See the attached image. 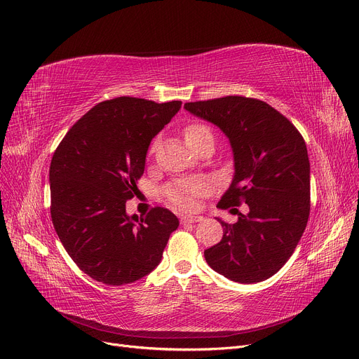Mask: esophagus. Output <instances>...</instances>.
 Segmentation results:
<instances>
[{"instance_id": "34e87169", "label": "esophagus", "mask_w": 359, "mask_h": 359, "mask_svg": "<svg viewBox=\"0 0 359 359\" xmlns=\"http://www.w3.org/2000/svg\"><path fill=\"white\" fill-rule=\"evenodd\" d=\"M202 219H203L202 217H196V215H183V217L180 218V222L182 224H195Z\"/></svg>"}]
</instances>
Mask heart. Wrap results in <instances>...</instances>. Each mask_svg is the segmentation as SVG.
Instances as JSON below:
<instances>
[{"label":"heart","mask_w":359,"mask_h":359,"mask_svg":"<svg viewBox=\"0 0 359 359\" xmlns=\"http://www.w3.org/2000/svg\"><path fill=\"white\" fill-rule=\"evenodd\" d=\"M184 140L190 149H195L199 142L210 135V130L202 124H190L184 128ZM208 186L203 180H182L164 189V195L173 205L182 209H194L196 198L206 194Z\"/></svg>","instance_id":"b5f03b06"}]
</instances>
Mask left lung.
Returning a JSON list of instances; mask_svg holds the SVG:
<instances>
[{
	"mask_svg": "<svg viewBox=\"0 0 359 359\" xmlns=\"http://www.w3.org/2000/svg\"><path fill=\"white\" fill-rule=\"evenodd\" d=\"M184 109L217 126L228 138L233 177L218 208L248 205L224 226L221 243L205 250L212 270L243 283L274 276L292 257L310 212V163L296 127L269 104L225 97L187 102Z\"/></svg>",
	"mask_w": 359,
	"mask_h": 359,
	"instance_id": "8db88e82",
	"label": "left lung"
}]
</instances>
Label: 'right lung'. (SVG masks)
Listing matches in <instances>:
<instances>
[{"instance_id": "obj_1", "label": "right lung", "mask_w": 359, "mask_h": 359, "mask_svg": "<svg viewBox=\"0 0 359 359\" xmlns=\"http://www.w3.org/2000/svg\"><path fill=\"white\" fill-rule=\"evenodd\" d=\"M180 107L130 97L104 101L56 149L49 170L52 221L70 258L93 280L123 285L160 264L177 217L164 208L130 217L126 203L144 173L151 140Z\"/></svg>"}]
</instances>
